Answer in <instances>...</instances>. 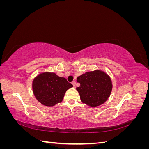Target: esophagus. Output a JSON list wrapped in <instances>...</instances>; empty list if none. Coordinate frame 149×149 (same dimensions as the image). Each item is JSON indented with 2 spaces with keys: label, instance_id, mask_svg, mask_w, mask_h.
Listing matches in <instances>:
<instances>
[{
  "label": "esophagus",
  "instance_id": "34e87169",
  "mask_svg": "<svg viewBox=\"0 0 149 149\" xmlns=\"http://www.w3.org/2000/svg\"><path fill=\"white\" fill-rule=\"evenodd\" d=\"M72 84H73V86L74 87H75V86H76V82L74 81H73V82H72Z\"/></svg>",
  "mask_w": 149,
  "mask_h": 149
}]
</instances>
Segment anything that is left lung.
Segmentation results:
<instances>
[{"label": "left lung", "mask_w": 149, "mask_h": 149, "mask_svg": "<svg viewBox=\"0 0 149 149\" xmlns=\"http://www.w3.org/2000/svg\"><path fill=\"white\" fill-rule=\"evenodd\" d=\"M76 88L83 103L91 107L98 106L105 102L109 97L112 85L110 78L100 70L87 72L78 76Z\"/></svg>", "instance_id": "1"}]
</instances>
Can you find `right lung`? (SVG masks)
Here are the masks:
<instances>
[{"label": "right lung", "mask_w": 149, "mask_h": 149, "mask_svg": "<svg viewBox=\"0 0 149 149\" xmlns=\"http://www.w3.org/2000/svg\"><path fill=\"white\" fill-rule=\"evenodd\" d=\"M73 84L54 73H43L36 77L32 84L36 99L43 105L53 106L61 102L67 89Z\"/></svg>", "instance_id": "right-lung-1"}]
</instances>
